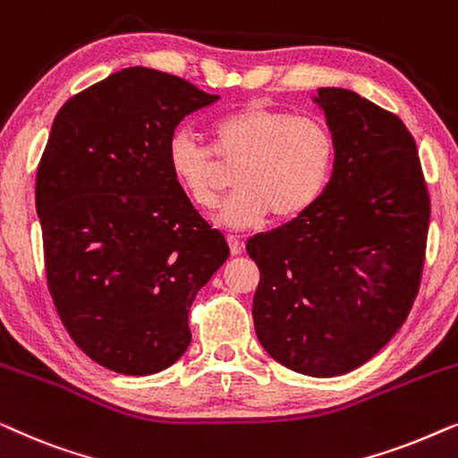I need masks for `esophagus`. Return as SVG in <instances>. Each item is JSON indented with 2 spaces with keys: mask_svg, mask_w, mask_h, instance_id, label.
Wrapping results in <instances>:
<instances>
[{
  "mask_svg": "<svg viewBox=\"0 0 458 458\" xmlns=\"http://www.w3.org/2000/svg\"><path fill=\"white\" fill-rule=\"evenodd\" d=\"M227 243H229L231 254H233V256H240V254L243 252V242L240 240V237L229 235V237H227Z\"/></svg>",
  "mask_w": 458,
  "mask_h": 458,
  "instance_id": "1",
  "label": "esophagus"
}]
</instances>
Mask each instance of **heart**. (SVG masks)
<instances>
[{"label": "heart", "instance_id": "b5f03b06", "mask_svg": "<svg viewBox=\"0 0 458 458\" xmlns=\"http://www.w3.org/2000/svg\"><path fill=\"white\" fill-rule=\"evenodd\" d=\"M215 149L187 129L166 143V168L187 199L199 210L216 208L225 165L240 164L235 185L216 223L227 229H252L268 215L287 223L302 216L327 190L335 166V137L315 116H293L260 104L242 106L212 123Z\"/></svg>", "mask_w": 458, "mask_h": 458}]
</instances>
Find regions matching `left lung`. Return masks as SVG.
I'll use <instances>...</instances> for the list:
<instances>
[{
  "label": "left lung",
  "mask_w": 458,
  "mask_h": 458,
  "mask_svg": "<svg viewBox=\"0 0 458 458\" xmlns=\"http://www.w3.org/2000/svg\"><path fill=\"white\" fill-rule=\"evenodd\" d=\"M335 137V166L302 216L254 235V327L268 356L300 375L335 377L371 360L419 292L429 196L398 116L356 91L312 96Z\"/></svg>",
  "instance_id": "left-lung-1"
}]
</instances>
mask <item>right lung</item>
Here are the masks:
<instances>
[{
    "label": "right lung",
    "mask_w": 458,
    "mask_h": 458,
    "mask_svg": "<svg viewBox=\"0 0 458 458\" xmlns=\"http://www.w3.org/2000/svg\"><path fill=\"white\" fill-rule=\"evenodd\" d=\"M218 96L146 66L68 99L39 162L47 285L68 334L110 371L152 375L185 354L191 302L229 259L166 168V143Z\"/></svg>",
    "instance_id": "right-lung-1"
}]
</instances>
